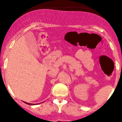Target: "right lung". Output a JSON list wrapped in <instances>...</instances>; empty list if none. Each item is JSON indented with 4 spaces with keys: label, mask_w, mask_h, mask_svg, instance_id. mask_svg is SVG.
<instances>
[{
    "label": "right lung",
    "mask_w": 122,
    "mask_h": 122,
    "mask_svg": "<svg viewBox=\"0 0 122 122\" xmlns=\"http://www.w3.org/2000/svg\"><path fill=\"white\" fill-rule=\"evenodd\" d=\"M26 104H30V105H33L32 104H30V103H28V102H25Z\"/></svg>",
    "instance_id": "1"
}]
</instances>
